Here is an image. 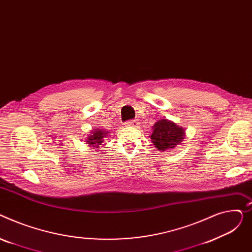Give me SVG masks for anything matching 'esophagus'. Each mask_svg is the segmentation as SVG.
Wrapping results in <instances>:
<instances>
[{"label":"esophagus","mask_w":252,"mask_h":252,"mask_svg":"<svg viewBox=\"0 0 252 252\" xmlns=\"http://www.w3.org/2000/svg\"><path fill=\"white\" fill-rule=\"evenodd\" d=\"M126 126H128V127H138L139 122H138V120H131V121H128L126 123Z\"/></svg>","instance_id":"obj_1"}]
</instances>
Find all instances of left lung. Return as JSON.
<instances>
[{
    "label": "left lung",
    "mask_w": 252,
    "mask_h": 252,
    "mask_svg": "<svg viewBox=\"0 0 252 252\" xmlns=\"http://www.w3.org/2000/svg\"><path fill=\"white\" fill-rule=\"evenodd\" d=\"M152 129L151 140L159 152H171L185 138V129L168 119L158 120Z\"/></svg>",
    "instance_id": "obj_1"
}]
</instances>
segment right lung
<instances>
[{
	"mask_svg": "<svg viewBox=\"0 0 252 252\" xmlns=\"http://www.w3.org/2000/svg\"><path fill=\"white\" fill-rule=\"evenodd\" d=\"M110 132L103 129L94 128L91 130L90 134L87 135V138L85 142L88 144V147H94V149H98L103 143V139L107 138ZM98 151V150H97Z\"/></svg>",
	"mask_w": 252,
	"mask_h": 252,
	"instance_id": "1",
	"label": "right lung"
}]
</instances>
